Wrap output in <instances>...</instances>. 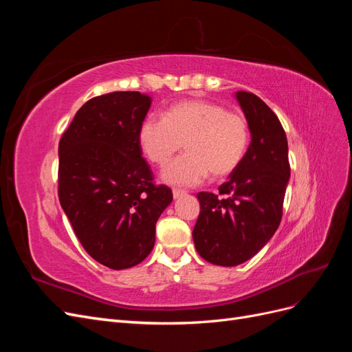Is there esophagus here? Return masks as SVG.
<instances>
[{"label":"esophagus","instance_id":"1","mask_svg":"<svg viewBox=\"0 0 352 352\" xmlns=\"http://www.w3.org/2000/svg\"><path fill=\"white\" fill-rule=\"evenodd\" d=\"M186 192L185 190H180V189H173V198L175 199H177V198H180V197H184Z\"/></svg>","mask_w":352,"mask_h":352}]
</instances>
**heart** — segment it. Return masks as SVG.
Masks as SVG:
<instances>
[{
	"label": "heart",
	"mask_w": 352,
	"mask_h": 352,
	"mask_svg": "<svg viewBox=\"0 0 352 352\" xmlns=\"http://www.w3.org/2000/svg\"><path fill=\"white\" fill-rule=\"evenodd\" d=\"M250 138L243 116L201 100L170 105L163 117H146L138 129L141 151L160 167L184 144L186 153L162 175L164 182L177 186H197L208 175L212 179L232 175L247 155Z\"/></svg>",
	"instance_id": "heart-1"
}]
</instances>
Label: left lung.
<instances>
[{
    "mask_svg": "<svg viewBox=\"0 0 352 352\" xmlns=\"http://www.w3.org/2000/svg\"><path fill=\"white\" fill-rule=\"evenodd\" d=\"M235 98L248 122L251 144L217 195H197L201 211L192 232L201 257L223 267L250 260L272 239L280 225L291 176L287 141L278 116L251 92L238 91Z\"/></svg>",
    "mask_w": 352,
    "mask_h": 352,
    "instance_id": "8db88e82",
    "label": "left lung"
}]
</instances>
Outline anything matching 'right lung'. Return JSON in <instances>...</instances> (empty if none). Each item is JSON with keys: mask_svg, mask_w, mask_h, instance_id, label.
<instances>
[{"mask_svg": "<svg viewBox=\"0 0 352 352\" xmlns=\"http://www.w3.org/2000/svg\"><path fill=\"white\" fill-rule=\"evenodd\" d=\"M151 107L148 95L111 92L85 102L58 144V198L91 257L113 270L144 261L155 223L173 199L153 184L138 129Z\"/></svg>", "mask_w": 352, "mask_h": 352, "instance_id": "1", "label": "right lung"}]
</instances>
